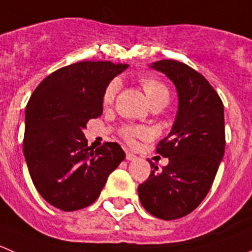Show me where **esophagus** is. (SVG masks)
I'll return each mask as SVG.
<instances>
[{
  "label": "esophagus",
  "mask_w": 252,
  "mask_h": 252,
  "mask_svg": "<svg viewBox=\"0 0 252 252\" xmlns=\"http://www.w3.org/2000/svg\"><path fill=\"white\" fill-rule=\"evenodd\" d=\"M126 159H127V160H136V159H137V156L133 155L132 152H126Z\"/></svg>",
  "instance_id": "34e87169"
}]
</instances>
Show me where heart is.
Masks as SVG:
<instances>
[{
	"mask_svg": "<svg viewBox=\"0 0 252 252\" xmlns=\"http://www.w3.org/2000/svg\"><path fill=\"white\" fill-rule=\"evenodd\" d=\"M141 86H142L143 92H145L146 96H147L148 102L153 104V102L158 101V100L166 99L168 100L169 97V90L162 81L157 80L153 78H143L141 79ZM119 90V81L112 80L105 88L104 93H102V105L104 106H110L114 102L115 96ZM143 133L142 128L132 127V126H125L121 128V136L127 141L128 143H132L136 137L141 136Z\"/></svg>",
	"mask_w": 252,
	"mask_h": 252,
	"instance_id": "b5f03b06",
	"label": "heart"
}]
</instances>
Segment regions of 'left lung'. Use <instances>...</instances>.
<instances>
[{
    "instance_id": "8db88e82",
    "label": "left lung",
    "mask_w": 252,
    "mask_h": 252,
    "mask_svg": "<svg viewBox=\"0 0 252 252\" xmlns=\"http://www.w3.org/2000/svg\"><path fill=\"white\" fill-rule=\"evenodd\" d=\"M151 68L166 74L177 88L178 112L172 131L156 152L169 163L138 186L141 204L163 220L183 218L203 202L225 151L224 105L209 81L187 64L159 61Z\"/></svg>"
}]
</instances>
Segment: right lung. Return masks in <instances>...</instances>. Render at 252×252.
I'll use <instances>...</instances> for the list:
<instances>
[{"label":"right lung","mask_w":252,"mask_h":252,"mask_svg":"<svg viewBox=\"0 0 252 252\" xmlns=\"http://www.w3.org/2000/svg\"><path fill=\"white\" fill-rule=\"evenodd\" d=\"M127 66L79 62L48 75L33 92L26 107L23 153L33 184L53 207L74 212L93 204L125 159L116 142L89 147L83 130L102 114L105 88Z\"/></svg>","instance_id":"obj_1"}]
</instances>
